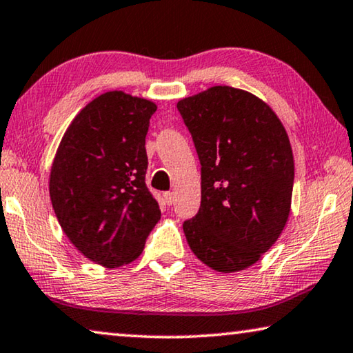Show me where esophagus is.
I'll use <instances>...</instances> for the list:
<instances>
[{
	"label": "esophagus",
	"mask_w": 353,
	"mask_h": 353,
	"mask_svg": "<svg viewBox=\"0 0 353 353\" xmlns=\"http://www.w3.org/2000/svg\"><path fill=\"white\" fill-rule=\"evenodd\" d=\"M163 196H165V201H166L168 205H171L172 203H174V193H172V192H166Z\"/></svg>",
	"instance_id": "34e87169"
}]
</instances>
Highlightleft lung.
Masks as SVG:
<instances>
[{"label":"left lung","mask_w":353,"mask_h":353,"mask_svg":"<svg viewBox=\"0 0 353 353\" xmlns=\"http://www.w3.org/2000/svg\"><path fill=\"white\" fill-rule=\"evenodd\" d=\"M201 163V207L183 221L190 248L216 272L248 268L290 212L294 157L273 110L243 89L214 86L177 102Z\"/></svg>","instance_id":"left-lung-1"}]
</instances>
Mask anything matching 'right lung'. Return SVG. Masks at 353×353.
Wrapping results in <instances>:
<instances>
[{
	"label": "right lung",
	"instance_id": "obj_1",
	"mask_svg": "<svg viewBox=\"0 0 353 353\" xmlns=\"http://www.w3.org/2000/svg\"><path fill=\"white\" fill-rule=\"evenodd\" d=\"M157 105L105 92L75 116L56 150L50 199L61 228L89 261L114 268L143 253L160 220L146 187V135Z\"/></svg>",
	"mask_w": 353,
	"mask_h": 353
}]
</instances>
